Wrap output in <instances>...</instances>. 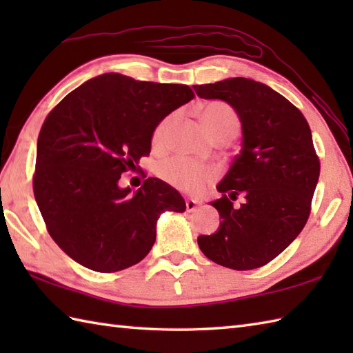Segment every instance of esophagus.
<instances>
[{
	"instance_id": "obj_1",
	"label": "esophagus",
	"mask_w": 353,
	"mask_h": 353,
	"mask_svg": "<svg viewBox=\"0 0 353 353\" xmlns=\"http://www.w3.org/2000/svg\"><path fill=\"white\" fill-rule=\"evenodd\" d=\"M197 205H199V201H197V200L188 199V200H186V211H188V212L196 211V209H197Z\"/></svg>"
}]
</instances>
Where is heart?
<instances>
[{
	"label": "heart",
	"instance_id": "1",
	"mask_svg": "<svg viewBox=\"0 0 353 353\" xmlns=\"http://www.w3.org/2000/svg\"><path fill=\"white\" fill-rule=\"evenodd\" d=\"M200 119L209 137L215 139H230L239 129V118L229 104L223 101L208 103L200 112ZM168 119L157 124L153 132V144H159ZM161 179L174 188L185 192H199L216 177V171L211 165L199 163L186 157H172L159 165Z\"/></svg>",
	"mask_w": 353,
	"mask_h": 353
}]
</instances>
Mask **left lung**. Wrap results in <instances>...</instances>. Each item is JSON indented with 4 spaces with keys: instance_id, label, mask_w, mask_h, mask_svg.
<instances>
[{
    "instance_id": "8db88e82",
    "label": "left lung",
    "mask_w": 353,
    "mask_h": 353,
    "mask_svg": "<svg viewBox=\"0 0 353 353\" xmlns=\"http://www.w3.org/2000/svg\"><path fill=\"white\" fill-rule=\"evenodd\" d=\"M200 99H219L236 110L243 148L216 186L212 201L223 220L197 243L205 256L232 270L268 264L301 234L310 219L320 161L303 114L283 95L244 77L196 85ZM245 197L239 207L233 201Z\"/></svg>"
}]
</instances>
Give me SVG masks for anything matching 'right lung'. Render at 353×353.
Instances as JSON below:
<instances>
[{"label":"right lung","instance_id":"1","mask_svg":"<svg viewBox=\"0 0 353 353\" xmlns=\"http://www.w3.org/2000/svg\"><path fill=\"white\" fill-rule=\"evenodd\" d=\"M194 99L186 85L108 72L74 89L45 118L33 191L48 234L79 264L115 273L144 259L163 211L185 200L161 179L119 188L121 174L150 154L162 119Z\"/></svg>","mask_w":353,"mask_h":353}]
</instances>
